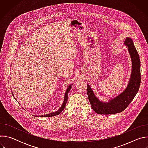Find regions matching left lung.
Instances as JSON below:
<instances>
[{
  "mask_svg": "<svg viewBox=\"0 0 148 148\" xmlns=\"http://www.w3.org/2000/svg\"><path fill=\"white\" fill-rule=\"evenodd\" d=\"M124 44L128 50L132 60V73L128 85L126 89L116 97L107 102L99 101L94 95L92 90L87 84V95L92 110L101 115L115 114L125 110L136 95L140 84V61L133 40L127 37Z\"/></svg>",
  "mask_w": 148,
  "mask_h": 148,
  "instance_id": "1",
  "label": "left lung"
}]
</instances>
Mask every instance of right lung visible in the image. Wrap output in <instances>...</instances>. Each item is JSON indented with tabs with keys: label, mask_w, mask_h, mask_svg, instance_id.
<instances>
[{
	"label": "right lung",
	"mask_w": 148,
	"mask_h": 148,
	"mask_svg": "<svg viewBox=\"0 0 148 148\" xmlns=\"http://www.w3.org/2000/svg\"><path fill=\"white\" fill-rule=\"evenodd\" d=\"M71 85H70L67 89L66 90V94H65V96H64V101H63V103L61 105V108L58 110L56 112H52V113H50V114H46V115H41V116H37V115H36L35 116L36 117H50V116H56L58 114H59L60 112H61L63 110H64V109L65 108V107H66V103H67V99H68V94H69V92L70 91V90H71ZM12 94L13 95V96L14 97V95L13 94V92H12Z\"/></svg>",
	"instance_id": "add662e5"
}]
</instances>
